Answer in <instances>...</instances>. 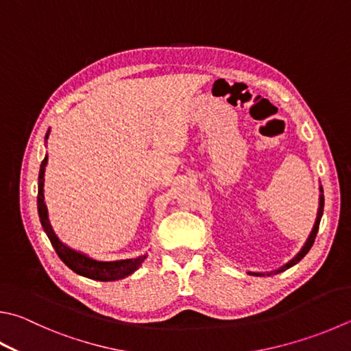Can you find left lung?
<instances>
[{"label": "left lung", "instance_id": "left-lung-1", "mask_svg": "<svg viewBox=\"0 0 351 351\" xmlns=\"http://www.w3.org/2000/svg\"><path fill=\"white\" fill-rule=\"evenodd\" d=\"M322 213H324V189H322V186H319V207H317V216H316L315 226H313V228H311L308 238H307V241H305V244L302 245L301 250H299V252L295 254V258H291V259L289 261V263H285L284 265H281V267H279V269H276V270H271V271H250V270H248V271H247L248 275H252V276H270V275H278V273L285 271L287 269H290V267L298 264L299 261H301V259L305 256V254L308 253L311 245H313L315 238H316V234H317V230H319V222H321V218H322Z\"/></svg>", "mask_w": 351, "mask_h": 351}]
</instances>
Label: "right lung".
Segmentation results:
<instances>
[{
    "label": "right lung",
    "mask_w": 351,
    "mask_h": 351,
    "mask_svg": "<svg viewBox=\"0 0 351 351\" xmlns=\"http://www.w3.org/2000/svg\"><path fill=\"white\" fill-rule=\"evenodd\" d=\"M50 135V130L46 133V141ZM46 165H47V155L44 156L43 162L40 165V175H38V215H40L41 226L46 232L47 238L52 242L55 252L58 253L60 259L64 263L70 270H73L78 275L95 279V281H118L125 276L132 275L133 271H136L144 259L147 258V254L138 258H129V259H118V261H98L93 259L87 254L81 253L75 248H70L66 245L58 237H56L52 226H50L49 215H47V206L44 202V175H46Z\"/></svg>",
    "instance_id": "add662e5"
}]
</instances>
